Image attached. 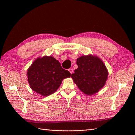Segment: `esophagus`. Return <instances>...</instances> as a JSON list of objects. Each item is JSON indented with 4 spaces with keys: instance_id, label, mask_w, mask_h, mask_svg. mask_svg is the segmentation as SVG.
Listing matches in <instances>:
<instances>
[{
    "instance_id": "1",
    "label": "esophagus",
    "mask_w": 135,
    "mask_h": 135,
    "mask_svg": "<svg viewBox=\"0 0 135 135\" xmlns=\"http://www.w3.org/2000/svg\"><path fill=\"white\" fill-rule=\"evenodd\" d=\"M68 71H69V72H70V73L71 74L72 73H73V69H71V68H70L69 69H68Z\"/></svg>"
}]
</instances>
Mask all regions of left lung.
<instances>
[{"label":"left lung","instance_id":"1","mask_svg":"<svg viewBox=\"0 0 135 135\" xmlns=\"http://www.w3.org/2000/svg\"><path fill=\"white\" fill-rule=\"evenodd\" d=\"M77 69L71 77L80 90L91 96L103 88L108 79L109 73L99 57L88 55L76 59Z\"/></svg>","mask_w":135,"mask_h":135}]
</instances>
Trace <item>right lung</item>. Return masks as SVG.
<instances>
[{"label":"right lung","mask_w":135,"mask_h":135,"mask_svg":"<svg viewBox=\"0 0 135 135\" xmlns=\"http://www.w3.org/2000/svg\"><path fill=\"white\" fill-rule=\"evenodd\" d=\"M71 74L61 66L52 56H44L36 59L27 71L30 88L43 96H48L59 88L64 79Z\"/></svg>","instance_id":"add662e5"}]
</instances>
